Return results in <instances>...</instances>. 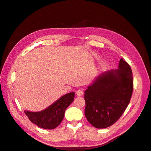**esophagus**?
Returning <instances> with one entry per match:
<instances>
[{"label": "esophagus", "mask_w": 151, "mask_h": 151, "mask_svg": "<svg viewBox=\"0 0 151 151\" xmlns=\"http://www.w3.org/2000/svg\"><path fill=\"white\" fill-rule=\"evenodd\" d=\"M76 95L78 96H81L83 95V91L81 89H78V90L76 91Z\"/></svg>", "instance_id": "34e87169"}]
</instances>
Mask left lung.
I'll use <instances>...</instances> for the list:
<instances>
[{
  "mask_svg": "<svg viewBox=\"0 0 151 151\" xmlns=\"http://www.w3.org/2000/svg\"><path fill=\"white\" fill-rule=\"evenodd\" d=\"M133 91V74L123 58L119 68L100 75L84 91L87 120L96 128L109 127L119 119Z\"/></svg>",
  "mask_w": 151,
  "mask_h": 151,
  "instance_id": "left-lung-1",
  "label": "left lung"
}]
</instances>
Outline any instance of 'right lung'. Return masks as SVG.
<instances>
[{
    "instance_id": "right-lung-1",
    "label": "right lung",
    "mask_w": 151,
    "mask_h": 151,
    "mask_svg": "<svg viewBox=\"0 0 151 151\" xmlns=\"http://www.w3.org/2000/svg\"><path fill=\"white\" fill-rule=\"evenodd\" d=\"M74 92L66 94L44 111L37 112L25 111V113L30 121L39 127L55 129L62 121L66 109L74 101Z\"/></svg>"
}]
</instances>
